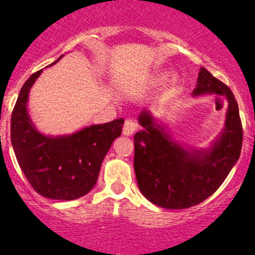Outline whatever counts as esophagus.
Instances as JSON below:
<instances>
[{
    "mask_svg": "<svg viewBox=\"0 0 255 255\" xmlns=\"http://www.w3.org/2000/svg\"><path fill=\"white\" fill-rule=\"evenodd\" d=\"M137 128H138V123L135 122L134 120L128 118V120L125 121V125H123V134L125 135L133 134V133L137 130Z\"/></svg>",
    "mask_w": 255,
    "mask_h": 255,
    "instance_id": "esophagus-1",
    "label": "esophagus"
}]
</instances>
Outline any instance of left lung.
Returning a JSON list of instances; mask_svg holds the SVG:
<instances>
[{"label":"left lung","mask_w":255,"mask_h":255,"mask_svg":"<svg viewBox=\"0 0 255 255\" xmlns=\"http://www.w3.org/2000/svg\"><path fill=\"white\" fill-rule=\"evenodd\" d=\"M192 94H219L228 101L225 127L209 149L184 148L149 112L138 117L144 129L134 134L137 184L143 196L161 208L187 209L203 203L224 182L242 151V121L229 87L201 68Z\"/></svg>","instance_id":"8db88e82"}]
</instances>
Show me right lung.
Here are the masks:
<instances>
[{
    "mask_svg": "<svg viewBox=\"0 0 255 255\" xmlns=\"http://www.w3.org/2000/svg\"><path fill=\"white\" fill-rule=\"evenodd\" d=\"M41 71L32 74L21 88L11 117V143L23 175L37 194L52 200H75L97 184L102 162L122 133L125 121L93 125L68 135L42 134L27 112L28 93Z\"/></svg>",
    "mask_w": 255,
    "mask_h": 255,
    "instance_id": "add662e5",
    "label": "right lung"
}]
</instances>
